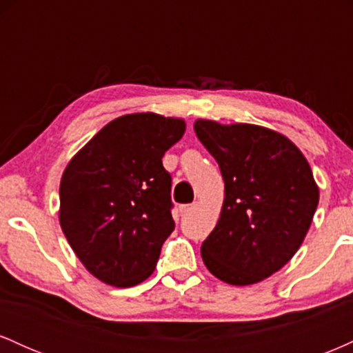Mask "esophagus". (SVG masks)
I'll return each mask as SVG.
<instances>
[{
  "label": "esophagus",
  "instance_id": "obj_1",
  "mask_svg": "<svg viewBox=\"0 0 353 353\" xmlns=\"http://www.w3.org/2000/svg\"><path fill=\"white\" fill-rule=\"evenodd\" d=\"M194 208H196L194 204H184V205H181L179 210H181V214H189Z\"/></svg>",
  "mask_w": 353,
  "mask_h": 353
}]
</instances>
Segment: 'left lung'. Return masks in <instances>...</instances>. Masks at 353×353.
<instances>
[{"instance_id": "8db88e82", "label": "left lung", "mask_w": 353, "mask_h": 353, "mask_svg": "<svg viewBox=\"0 0 353 353\" xmlns=\"http://www.w3.org/2000/svg\"><path fill=\"white\" fill-rule=\"evenodd\" d=\"M197 139L224 179L221 216L201 255L230 285H250L281 270L307 236L319 185L289 137L264 125L197 119Z\"/></svg>"}]
</instances>
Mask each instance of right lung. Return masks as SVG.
<instances>
[{"label":"right lung","instance_id":"add662e5","mask_svg":"<svg viewBox=\"0 0 353 353\" xmlns=\"http://www.w3.org/2000/svg\"><path fill=\"white\" fill-rule=\"evenodd\" d=\"M181 117L112 119L72 156L59 184V224L89 274L132 287L154 272L176 228L163 156L184 136Z\"/></svg>","mask_w":353,"mask_h":353}]
</instances>
